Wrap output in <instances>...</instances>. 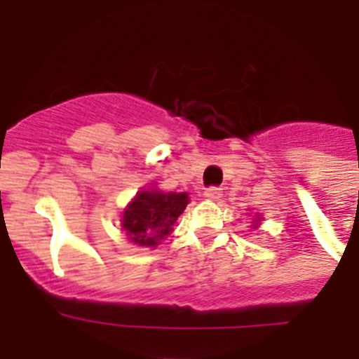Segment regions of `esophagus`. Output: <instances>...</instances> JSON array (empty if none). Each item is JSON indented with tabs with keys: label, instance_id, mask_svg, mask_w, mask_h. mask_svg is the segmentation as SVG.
I'll use <instances>...</instances> for the list:
<instances>
[{
	"label": "esophagus",
	"instance_id": "obj_1",
	"mask_svg": "<svg viewBox=\"0 0 359 359\" xmlns=\"http://www.w3.org/2000/svg\"><path fill=\"white\" fill-rule=\"evenodd\" d=\"M205 198L210 199V201H219L221 199V196H223V192H221V189H217V187H210V189L205 190Z\"/></svg>",
	"mask_w": 359,
	"mask_h": 359
}]
</instances>
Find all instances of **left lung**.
<instances>
[{
    "label": "left lung",
    "mask_w": 359,
    "mask_h": 359,
    "mask_svg": "<svg viewBox=\"0 0 359 359\" xmlns=\"http://www.w3.org/2000/svg\"><path fill=\"white\" fill-rule=\"evenodd\" d=\"M262 215L261 214H255L253 215V221H252V226L250 228H253V230H259V226H261V223H262Z\"/></svg>",
    "instance_id": "8db88e82"
}]
</instances>
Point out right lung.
Listing matches in <instances>:
<instances>
[{"label": "right lung", "mask_w": 359, "mask_h": 359, "mask_svg": "<svg viewBox=\"0 0 359 359\" xmlns=\"http://www.w3.org/2000/svg\"><path fill=\"white\" fill-rule=\"evenodd\" d=\"M187 192H163L151 183L136 192L120 215V226L129 243L140 248H156L170 236L174 223L189 205Z\"/></svg>", "instance_id": "right-lung-1"}]
</instances>
